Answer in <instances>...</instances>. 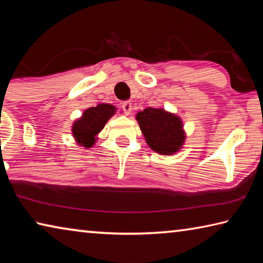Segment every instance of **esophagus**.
Wrapping results in <instances>:
<instances>
[{
  "label": "esophagus",
  "instance_id": "obj_1",
  "mask_svg": "<svg viewBox=\"0 0 263 263\" xmlns=\"http://www.w3.org/2000/svg\"><path fill=\"white\" fill-rule=\"evenodd\" d=\"M122 108L124 110V114L125 115H130L131 111H132V103L130 101H126L124 102V103L122 104Z\"/></svg>",
  "mask_w": 263,
  "mask_h": 263
}]
</instances>
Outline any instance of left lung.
Returning <instances> with one entry per match:
<instances>
[{
  "mask_svg": "<svg viewBox=\"0 0 263 263\" xmlns=\"http://www.w3.org/2000/svg\"><path fill=\"white\" fill-rule=\"evenodd\" d=\"M147 145L162 155L174 154L183 145L185 135L180 117L163 109L146 108L136 116Z\"/></svg>",
  "mask_w": 263,
  "mask_h": 263,
  "instance_id": "8db88e82",
  "label": "left lung"
}]
</instances>
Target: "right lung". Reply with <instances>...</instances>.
<instances>
[{
	"mask_svg": "<svg viewBox=\"0 0 263 263\" xmlns=\"http://www.w3.org/2000/svg\"><path fill=\"white\" fill-rule=\"evenodd\" d=\"M115 112V106L105 103L84 110L82 117L74 122L72 128L73 136L78 144L86 148L92 147L96 141V136L102 131Z\"/></svg>",
	"mask_w": 263,
	"mask_h": 263,
	"instance_id": "obj_1",
	"label": "right lung"
}]
</instances>
